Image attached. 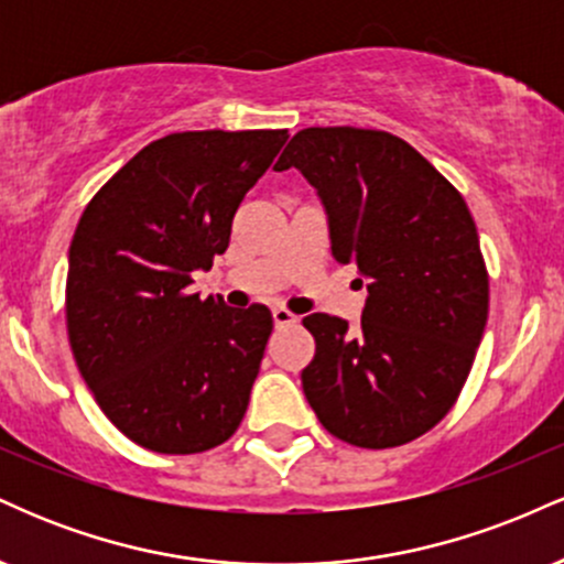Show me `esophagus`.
Returning <instances> with one entry per match:
<instances>
[{"label": "esophagus", "instance_id": "obj_1", "mask_svg": "<svg viewBox=\"0 0 564 564\" xmlns=\"http://www.w3.org/2000/svg\"><path fill=\"white\" fill-rule=\"evenodd\" d=\"M273 323L278 328H286V326H294L296 323V315L289 313L286 307H273Z\"/></svg>", "mask_w": 564, "mask_h": 564}]
</instances>
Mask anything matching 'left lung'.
I'll return each mask as SVG.
<instances>
[{"label": "left lung", "mask_w": 564, "mask_h": 564, "mask_svg": "<svg viewBox=\"0 0 564 564\" xmlns=\"http://www.w3.org/2000/svg\"><path fill=\"white\" fill-rule=\"evenodd\" d=\"M328 212L332 254L368 278L358 328L313 313L304 398L334 437L394 448L443 422L464 390L485 321L488 268L462 193L381 129L307 127L278 159Z\"/></svg>", "instance_id": "left-lung-1"}]
</instances>
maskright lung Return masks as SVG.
Segmentation results:
<instances>
[{
	"label": "right lung",
	"instance_id": "obj_1",
	"mask_svg": "<svg viewBox=\"0 0 564 564\" xmlns=\"http://www.w3.org/2000/svg\"><path fill=\"white\" fill-rule=\"evenodd\" d=\"M289 129L153 140L95 193L68 251L66 328L79 373L121 435L187 456L241 424L273 332L264 304L193 294Z\"/></svg>",
	"mask_w": 564,
	"mask_h": 564
}]
</instances>
